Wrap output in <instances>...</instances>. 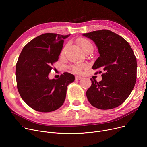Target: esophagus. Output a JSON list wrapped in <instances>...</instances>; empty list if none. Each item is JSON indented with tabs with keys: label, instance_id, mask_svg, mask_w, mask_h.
<instances>
[{
	"label": "esophagus",
	"instance_id": "34e87169",
	"mask_svg": "<svg viewBox=\"0 0 147 147\" xmlns=\"http://www.w3.org/2000/svg\"><path fill=\"white\" fill-rule=\"evenodd\" d=\"M82 79V77L79 76H76V77H75V80H80Z\"/></svg>",
	"mask_w": 147,
	"mask_h": 147
}]
</instances>
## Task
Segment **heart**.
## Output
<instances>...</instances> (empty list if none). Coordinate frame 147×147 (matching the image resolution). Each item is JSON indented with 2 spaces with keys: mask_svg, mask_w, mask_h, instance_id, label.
<instances>
[{
  "mask_svg": "<svg viewBox=\"0 0 147 147\" xmlns=\"http://www.w3.org/2000/svg\"><path fill=\"white\" fill-rule=\"evenodd\" d=\"M78 43L79 45V46L82 48V49L84 51L86 49L89 48H93V46H92V43L86 38H80L78 40ZM65 51V48H64L62 51V53H63ZM85 67V65H75L71 67V69L73 71H74L75 73H80L82 69Z\"/></svg>",
  "mask_w": 147,
  "mask_h": 147,
  "instance_id": "obj_1",
  "label": "heart"
}]
</instances>
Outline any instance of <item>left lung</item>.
Listing matches in <instances>:
<instances>
[{
  "mask_svg": "<svg viewBox=\"0 0 147 147\" xmlns=\"http://www.w3.org/2000/svg\"><path fill=\"white\" fill-rule=\"evenodd\" d=\"M83 36L93 40L98 49L99 57L92 69L102 68L105 72L98 83L90 79L92 85L86 92L88 101L101 110L117 107L128 98L136 83L134 51L125 38L110 30L94 31Z\"/></svg>",
  "mask_w": 147,
  "mask_h": 147,
  "instance_id": "1",
  "label": "left lung"
}]
</instances>
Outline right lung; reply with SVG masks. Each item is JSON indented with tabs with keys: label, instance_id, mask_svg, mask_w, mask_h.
<instances>
[{
	"label": "right lung",
	"instance_id": "1",
	"mask_svg": "<svg viewBox=\"0 0 147 147\" xmlns=\"http://www.w3.org/2000/svg\"><path fill=\"white\" fill-rule=\"evenodd\" d=\"M68 35L45 33L23 48L16 65L17 89L21 98L33 110L55 111L64 102L67 88L74 76L64 73L58 79H49L52 65L58 60L64 39Z\"/></svg>",
	"mask_w": 147,
	"mask_h": 147
}]
</instances>
